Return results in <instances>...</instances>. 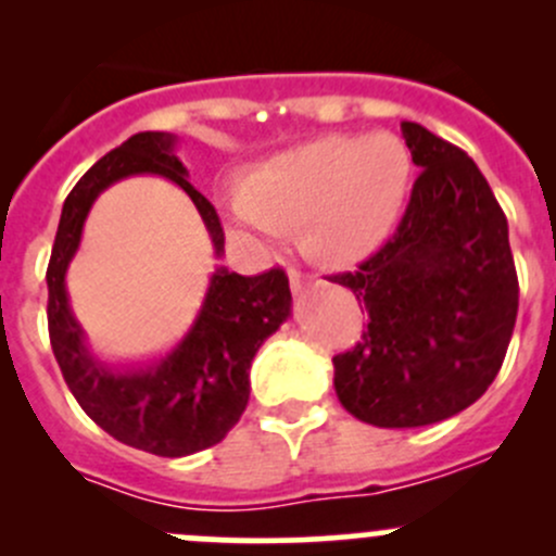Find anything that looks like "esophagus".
I'll return each mask as SVG.
<instances>
[{
    "instance_id": "obj_1",
    "label": "esophagus",
    "mask_w": 556,
    "mask_h": 556,
    "mask_svg": "<svg viewBox=\"0 0 556 556\" xmlns=\"http://www.w3.org/2000/svg\"><path fill=\"white\" fill-rule=\"evenodd\" d=\"M288 277H290V290H293L295 295H304L306 288H309V285H312V277L301 274L299 268H290Z\"/></svg>"
}]
</instances>
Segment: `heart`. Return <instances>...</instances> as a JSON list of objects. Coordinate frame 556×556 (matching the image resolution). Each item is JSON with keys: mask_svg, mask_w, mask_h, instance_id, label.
I'll return each instance as SVG.
<instances>
[{"mask_svg": "<svg viewBox=\"0 0 556 556\" xmlns=\"http://www.w3.org/2000/svg\"><path fill=\"white\" fill-rule=\"evenodd\" d=\"M408 177L412 155L392 134H330L252 172L237 228L266 244L304 228L301 242L314 261H357L392 231Z\"/></svg>", "mask_w": 556, "mask_h": 556, "instance_id": "b5f03b06", "label": "heart"}]
</instances>
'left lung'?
<instances>
[{
    "instance_id": "1",
    "label": "left lung",
    "mask_w": 556,
    "mask_h": 556,
    "mask_svg": "<svg viewBox=\"0 0 556 556\" xmlns=\"http://www.w3.org/2000/svg\"><path fill=\"white\" fill-rule=\"evenodd\" d=\"M419 166L397 231L350 288L368 312L355 350L333 357L341 406L377 428H422L495 382L519 309L508 223L473 159L419 123H401Z\"/></svg>"
}]
</instances>
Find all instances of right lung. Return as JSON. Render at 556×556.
Masks as SVG:
<instances>
[{
  "label": "right lung",
  "instance_id": "obj_1",
  "mask_svg": "<svg viewBox=\"0 0 556 556\" xmlns=\"http://www.w3.org/2000/svg\"><path fill=\"white\" fill-rule=\"evenodd\" d=\"M177 137L142 131L106 153L66 195L48 263V330L53 355L83 412L121 444L159 457H185L215 446L239 422L250 401V366L263 341L290 317L282 268L242 277L217 266L188 333L166 355L139 366H110L93 357L66 293V271L80 250L93 201L131 174H161L177 182L199 210L215 255L223 257L220 217L188 182L174 155Z\"/></svg>",
  "mask_w": 556,
  "mask_h": 556
}]
</instances>
